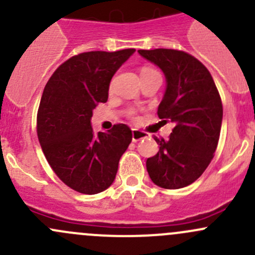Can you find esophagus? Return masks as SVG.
<instances>
[{"instance_id":"esophagus-1","label":"esophagus","mask_w":255,"mask_h":255,"mask_svg":"<svg viewBox=\"0 0 255 255\" xmlns=\"http://www.w3.org/2000/svg\"><path fill=\"white\" fill-rule=\"evenodd\" d=\"M148 137L146 133H144L143 130H138V129H133L132 130V140L133 142H139V140L145 139Z\"/></svg>"}]
</instances>
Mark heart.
<instances>
[{"mask_svg":"<svg viewBox=\"0 0 255 255\" xmlns=\"http://www.w3.org/2000/svg\"><path fill=\"white\" fill-rule=\"evenodd\" d=\"M155 73H158V71H155V70H154V69H151V68H143L142 70H140V76L149 75V74H155Z\"/></svg>","mask_w":255,"mask_h":255,"instance_id":"heart-1","label":"heart"}]
</instances>
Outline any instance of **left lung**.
I'll return each instance as SVG.
<instances>
[{
  "label": "left lung",
  "mask_w": 255,
  "mask_h": 255,
  "mask_svg": "<svg viewBox=\"0 0 255 255\" xmlns=\"http://www.w3.org/2000/svg\"><path fill=\"white\" fill-rule=\"evenodd\" d=\"M161 69L166 89L158 107L161 120L175 123L169 139H159V151L146 159L151 181L163 189H181L202 175L220 139L223 109L206 66L174 49L138 50Z\"/></svg>",
  "instance_id": "obj_1"
}]
</instances>
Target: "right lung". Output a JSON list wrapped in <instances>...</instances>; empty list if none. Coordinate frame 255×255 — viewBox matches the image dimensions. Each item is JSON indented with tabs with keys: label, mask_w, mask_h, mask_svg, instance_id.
<instances>
[{
	"label": "right lung",
	"mask_w": 255,
	"mask_h": 255,
	"mask_svg": "<svg viewBox=\"0 0 255 255\" xmlns=\"http://www.w3.org/2000/svg\"><path fill=\"white\" fill-rule=\"evenodd\" d=\"M135 49L87 51L68 59L49 79L37 115L38 139L59 179L86 195L112 185L132 142L127 125L95 133L92 111L109 99L110 82Z\"/></svg>",
	"instance_id": "obj_1"
}]
</instances>
